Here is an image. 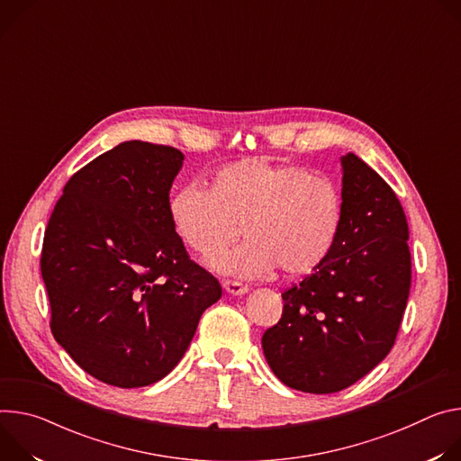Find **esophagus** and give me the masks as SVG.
Listing matches in <instances>:
<instances>
[{
	"instance_id": "esophagus-1",
	"label": "esophagus",
	"mask_w": 461,
	"mask_h": 461,
	"mask_svg": "<svg viewBox=\"0 0 461 461\" xmlns=\"http://www.w3.org/2000/svg\"><path fill=\"white\" fill-rule=\"evenodd\" d=\"M223 287H225V291L229 294H234V296H241V294H245L249 291L247 285H243L241 282H232V280H225Z\"/></svg>"
}]
</instances>
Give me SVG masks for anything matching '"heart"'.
I'll list each match as a JSON object with an SVG mask.
<instances>
[{
	"label": "heart",
	"mask_w": 461,
	"mask_h": 461,
	"mask_svg": "<svg viewBox=\"0 0 461 461\" xmlns=\"http://www.w3.org/2000/svg\"><path fill=\"white\" fill-rule=\"evenodd\" d=\"M181 240L201 258H216L240 238L247 241L214 262L225 275L284 278L317 271L339 243L344 195L324 176L294 165L245 159L220 168L211 186L185 185L168 203Z\"/></svg>",
	"instance_id": "obj_1"
}]
</instances>
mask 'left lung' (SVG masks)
I'll return each mask as SVG.
<instances>
[{"label": "left lung", "instance_id": "1", "mask_svg": "<svg viewBox=\"0 0 461 461\" xmlns=\"http://www.w3.org/2000/svg\"><path fill=\"white\" fill-rule=\"evenodd\" d=\"M344 227L331 257L282 293L266 361L289 388L340 392L390 353L411 293L408 223L386 181L355 153L340 158Z\"/></svg>", "mask_w": 461, "mask_h": 461}]
</instances>
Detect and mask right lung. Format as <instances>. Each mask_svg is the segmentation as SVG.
Listing matches in <instances>:
<instances>
[{
  "mask_svg": "<svg viewBox=\"0 0 461 461\" xmlns=\"http://www.w3.org/2000/svg\"><path fill=\"white\" fill-rule=\"evenodd\" d=\"M183 161L172 146L121 142L68 181L45 229L50 331L84 372L112 386L167 377L221 298L170 220Z\"/></svg>",
  "mask_w": 461,
  "mask_h": 461,
  "instance_id": "obj_1",
  "label": "right lung"
}]
</instances>
